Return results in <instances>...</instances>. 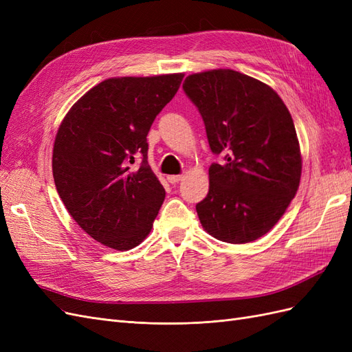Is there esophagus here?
Instances as JSON below:
<instances>
[{"label": "esophagus", "instance_id": "esophagus-1", "mask_svg": "<svg viewBox=\"0 0 352 352\" xmlns=\"http://www.w3.org/2000/svg\"><path fill=\"white\" fill-rule=\"evenodd\" d=\"M167 180L170 184H177L179 180H182V175H170V176H167Z\"/></svg>", "mask_w": 352, "mask_h": 352}]
</instances>
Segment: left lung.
<instances>
[{
	"instance_id": "left-lung-1",
	"label": "left lung",
	"mask_w": 352,
	"mask_h": 352,
	"mask_svg": "<svg viewBox=\"0 0 352 352\" xmlns=\"http://www.w3.org/2000/svg\"><path fill=\"white\" fill-rule=\"evenodd\" d=\"M206 126L212 154L210 189L197 204L202 228L229 243L265 235L283 216L301 179V153L289 110L267 85L219 69L184 82Z\"/></svg>"
}]
</instances>
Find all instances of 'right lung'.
Returning a JSON list of instances; mask_svg holds the SVG:
<instances>
[{"mask_svg":"<svg viewBox=\"0 0 352 352\" xmlns=\"http://www.w3.org/2000/svg\"><path fill=\"white\" fill-rule=\"evenodd\" d=\"M182 73L111 78L73 105L52 151L57 192L91 238L117 251L151 232L166 190L148 164L146 135L172 100ZM142 158L140 167L131 164Z\"/></svg>","mask_w":352,"mask_h":352,"instance_id":"1","label":"right lung"}]
</instances>
